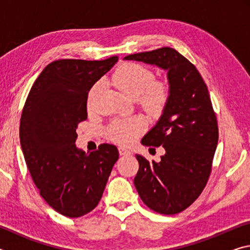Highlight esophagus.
I'll list each match as a JSON object with an SVG mask.
<instances>
[{
    "instance_id": "obj_1",
    "label": "esophagus",
    "mask_w": 250,
    "mask_h": 250,
    "mask_svg": "<svg viewBox=\"0 0 250 250\" xmlns=\"http://www.w3.org/2000/svg\"><path fill=\"white\" fill-rule=\"evenodd\" d=\"M119 153H120V155H129L131 152L128 149H125V147L120 146L119 147Z\"/></svg>"
}]
</instances>
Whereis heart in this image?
Returning <instances> with one entry per match:
<instances>
[{
    "mask_svg": "<svg viewBox=\"0 0 250 250\" xmlns=\"http://www.w3.org/2000/svg\"><path fill=\"white\" fill-rule=\"evenodd\" d=\"M154 74L146 67L137 62H125L116 70L113 83L130 96L138 98L147 111L160 112L166 107L170 97V89L167 83L154 82ZM100 83L91 87L88 95V104H91ZM145 128L140 118H130L125 120H115L108 128V135L113 141L121 145H129Z\"/></svg>",
    "mask_w": 250,
    "mask_h": 250,
    "instance_id": "heart-1",
    "label": "heart"
}]
</instances>
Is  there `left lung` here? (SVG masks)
Listing matches in <instances>:
<instances>
[{
  "instance_id": "left-lung-1",
  "label": "left lung",
  "mask_w": 250,
  "mask_h": 250,
  "mask_svg": "<svg viewBox=\"0 0 250 250\" xmlns=\"http://www.w3.org/2000/svg\"><path fill=\"white\" fill-rule=\"evenodd\" d=\"M125 59L167 71L168 101L158 124L141 141L146 146H162L166 154L160 162L135 155L139 171L133 182L149 208L177 214L201 195L211 172L218 125L208 90L196 67L173 48L132 54Z\"/></svg>"
}]
</instances>
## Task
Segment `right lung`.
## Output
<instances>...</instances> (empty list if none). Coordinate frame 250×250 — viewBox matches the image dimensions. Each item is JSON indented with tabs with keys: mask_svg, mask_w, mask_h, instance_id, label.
Segmentation results:
<instances>
[{
	"mask_svg": "<svg viewBox=\"0 0 250 250\" xmlns=\"http://www.w3.org/2000/svg\"><path fill=\"white\" fill-rule=\"evenodd\" d=\"M104 61L59 59L45 67L29 90L20 125L25 162L41 196L66 217L98 205L119 152L104 143L86 153L76 147L78 125L87 119L88 92L112 68Z\"/></svg>",
	"mask_w": 250,
	"mask_h": 250,
	"instance_id": "1",
	"label": "right lung"
}]
</instances>
